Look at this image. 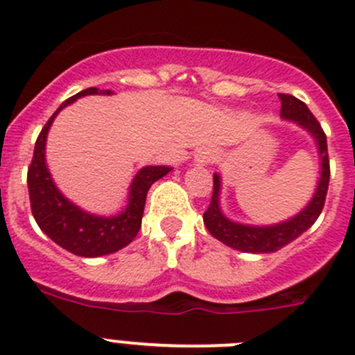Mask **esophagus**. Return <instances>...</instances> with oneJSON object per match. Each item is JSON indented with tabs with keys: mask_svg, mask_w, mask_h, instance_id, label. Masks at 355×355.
Returning a JSON list of instances; mask_svg holds the SVG:
<instances>
[{
	"mask_svg": "<svg viewBox=\"0 0 355 355\" xmlns=\"http://www.w3.org/2000/svg\"><path fill=\"white\" fill-rule=\"evenodd\" d=\"M213 158H215V155H213L211 150H202V153L197 156V162H199V163H209Z\"/></svg>",
	"mask_w": 355,
	"mask_h": 355,
	"instance_id": "esophagus-1",
	"label": "esophagus"
}]
</instances>
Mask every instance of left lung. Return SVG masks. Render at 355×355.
Masks as SVG:
<instances>
[{
    "label": "left lung",
    "mask_w": 355,
    "mask_h": 355,
    "mask_svg": "<svg viewBox=\"0 0 355 355\" xmlns=\"http://www.w3.org/2000/svg\"><path fill=\"white\" fill-rule=\"evenodd\" d=\"M279 97H281V117L297 122L300 128L309 131L313 139L316 140L320 159H322V175H320L318 187H316V192L313 199L309 200V205L300 213L291 216L290 220L275 225H245L229 220L227 216L222 213L220 205H218L220 175L213 174L211 202H209L208 209H206L205 216H202L205 225L216 240H220L227 247L241 250V252L266 254L283 249L284 245H288L295 238H299L304 231H307L315 224L325 205L329 178H331L327 137H325L324 130H322L320 122L315 119V115L309 112L306 103L290 96V94H279Z\"/></svg>",
    "instance_id": "1"
}]
</instances>
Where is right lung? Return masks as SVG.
<instances>
[{
  "label": "right lung",
  "instance_id": "1",
  "mask_svg": "<svg viewBox=\"0 0 355 355\" xmlns=\"http://www.w3.org/2000/svg\"><path fill=\"white\" fill-rule=\"evenodd\" d=\"M92 94L110 96L112 90H99L96 87H90L62 103L60 108L56 110L40 131L35 142L33 158L28 168V192H30L33 218L55 243L81 258H97V256L117 252L119 249L131 243L142 225L144 206H146V197L150 184L162 180L163 175L172 171L171 167H163V165H156V167L149 165V167L140 168L130 187L126 209L115 216H97L87 213L76 205H72L67 197H64V193L53 183L51 174L46 167L48 131L62 108L76 101L78 97L92 96Z\"/></svg>",
  "mask_w": 355,
  "mask_h": 355
}]
</instances>
